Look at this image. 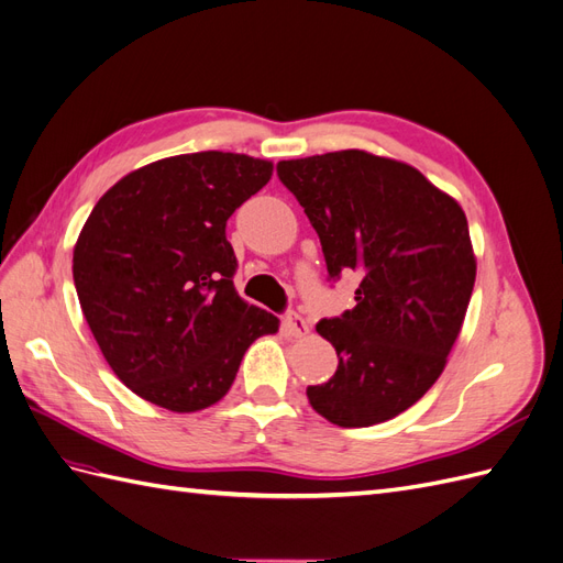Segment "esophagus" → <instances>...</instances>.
<instances>
[{"label":"esophagus","mask_w":563,"mask_h":563,"mask_svg":"<svg viewBox=\"0 0 563 563\" xmlns=\"http://www.w3.org/2000/svg\"><path fill=\"white\" fill-rule=\"evenodd\" d=\"M284 327H286V331L291 333L294 338H302V335H308V333H310V323H308V319L300 317L298 312H288V314L284 317Z\"/></svg>","instance_id":"1"}]
</instances>
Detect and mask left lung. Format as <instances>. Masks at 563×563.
Masks as SVG:
<instances>
[{
    "label": "left lung",
    "mask_w": 563,
    "mask_h": 563,
    "mask_svg": "<svg viewBox=\"0 0 563 563\" xmlns=\"http://www.w3.org/2000/svg\"><path fill=\"white\" fill-rule=\"evenodd\" d=\"M277 176L317 230L329 279L362 277L354 308L317 323L338 368L308 399L338 428L395 418L437 383L463 329L476 277L467 218L418 168L364 150L279 162Z\"/></svg>",
    "instance_id": "8db88e82"
}]
</instances>
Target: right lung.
<instances>
[{"label":"right lung","instance_id":"obj_1","mask_svg":"<svg viewBox=\"0 0 563 563\" xmlns=\"http://www.w3.org/2000/svg\"><path fill=\"white\" fill-rule=\"evenodd\" d=\"M272 162L192 152L131 172L98 199L73 277L106 362L131 391L176 413L228 395L255 338L279 319L234 291L228 218L267 185Z\"/></svg>","mask_w":563,"mask_h":563}]
</instances>
